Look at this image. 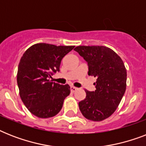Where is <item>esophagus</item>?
I'll use <instances>...</instances> for the list:
<instances>
[{
  "mask_svg": "<svg viewBox=\"0 0 146 146\" xmlns=\"http://www.w3.org/2000/svg\"><path fill=\"white\" fill-rule=\"evenodd\" d=\"M76 90H77V88H76V87L74 86H70L71 92H74L76 91Z\"/></svg>",
  "mask_w": 146,
  "mask_h": 146,
  "instance_id": "esophagus-1",
  "label": "esophagus"
}]
</instances>
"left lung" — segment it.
Returning <instances> with one entry per match:
<instances>
[{
	"label": "left lung",
	"mask_w": 146,
	"mask_h": 146,
	"mask_svg": "<svg viewBox=\"0 0 146 146\" xmlns=\"http://www.w3.org/2000/svg\"><path fill=\"white\" fill-rule=\"evenodd\" d=\"M74 50L88 63L89 76L97 78L95 92L85 90L86 96L79 102L88 120L102 121L116 111L127 87V70L122 59L105 46H77Z\"/></svg>",
	"instance_id": "obj_1"
}]
</instances>
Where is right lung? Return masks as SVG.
Segmentation results:
<instances>
[{"label": "right lung", "mask_w": 146, "mask_h": 146, "mask_svg": "<svg viewBox=\"0 0 146 146\" xmlns=\"http://www.w3.org/2000/svg\"><path fill=\"white\" fill-rule=\"evenodd\" d=\"M74 47L38 43L22 56L17 71L19 96L29 111L38 117L57 114L70 93L69 85H60L50 79L60 71L63 57Z\"/></svg>", "instance_id": "obj_1"}]
</instances>
